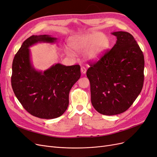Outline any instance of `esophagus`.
Listing matches in <instances>:
<instances>
[{"instance_id":"34e87169","label":"esophagus","mask_w":157,"mask_h":157,"mask_svg":"<svg viewBox=\"0 0 157 157\" xmlns=\"http://www.w3.org/2000/svg\"><path fill=\"white\" fill-rule=\"evenodd\" d=\"M80 71H81V73L82 74H85V73H86V69L85 68V67H81V69H80Z\"/></svg>"}]
</instances>
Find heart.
Returning <instances> with one entry per match:
<instances>
[{"label": "heart", "mask_w": 157, "mask_h": 157, "mask_svg": "<svg viewBox=\"0 0 157 157\" xmlns=\"http://www.w3.org/2000/svg\"><path fill=\"white\" fill-rule=\"evenodd\" d=\"M69 46L77 52L87 51L86 58L98 61L105 54L110 46L109 37L100 32L77 35L71 38Z\"/></svg>", "instance_id": "obj_1"}]
</instances>
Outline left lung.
I'll return each mask as SVG.
<instances>
[{
  "instance_id": "1",
  "label": "left lung",
  "mask_w": 157,
  "mask_h": 157,
  "mask_svg": "<svg viewBox=\"0 0 157 157\" xmlns=\"http://www.w3.org/2000/svg\"><path fill=\"white\" fill-rule=\"evenodd\" d=\"M115 44L97 63L90 65L91 102L105 115L126 111L139 96L144 80V56L130 33L113 32Z\"/></svg>"
}]
</instances>
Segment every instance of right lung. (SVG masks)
I'll return each mask as SVG.
<instances>
[{"mask_svg":"<svg viewBox=\"0 0 157 157\" xmlns=\"http://www.w3.org/2000/svg\"><path fill=\"white\" fill-rule=\"evenodd\" d=\"M57 39L48 35L31 36L23 42L12 63L13 91L23 108L40 118L63 115L69 105L70 90L80 77L79 65L56 63L44 71L35 68L30 47L41 42L55 43Z\"/></svg>","mask_w":157,"mask_h":157,"instance_id":"right-lung-1","label":"right lung"}]
</instances>
